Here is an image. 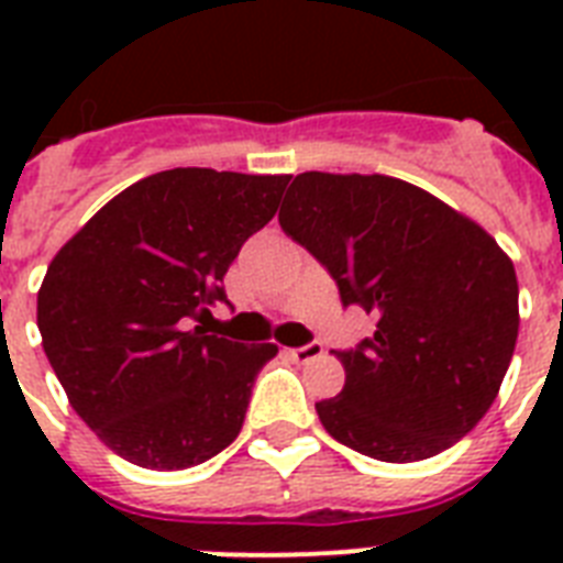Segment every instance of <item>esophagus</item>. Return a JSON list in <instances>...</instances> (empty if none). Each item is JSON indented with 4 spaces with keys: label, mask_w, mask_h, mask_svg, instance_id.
<instances>
[{
    "label": "esophagus",
    "mask_w": 563,
    "mask_h": 563,
    "mask_svg": "<svg viewBox=\"0 0 563 563\" xmlns=\"http://www.w3.org/2000/svg\"><path fill=\"white\" fill-rule=\"evenodd\" d=\"M289 353H291V360L303 365V362L318 360V356L324 353V344H321V342H309V344H303V347H291Z\"/></svg>",
    "instance_id": "34e87169"
}]
</instances>
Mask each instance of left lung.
<instances>
[{
    "label": "left lung",
    "mask_w": 563,
    "mask_h": 563,
    "mask_svg": "<svg viewBox=\"0 0 563 563\" xmlns=\"http://www.w3.org/2000/svg\"><path fill=\"white\" fill-rule=\"evenodd\" d=\"M280 228L376 316L335 351L344 388L316 402L335 441L379 462H420L471 432L515 356L517 274L494 239L435 195L385 175L303 172Z\"/></svg>",
    "instance_id": "left-lung-1"
}]
</instances>
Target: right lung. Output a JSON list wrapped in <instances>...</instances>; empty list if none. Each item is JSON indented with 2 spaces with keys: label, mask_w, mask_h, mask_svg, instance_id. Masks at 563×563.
I'll return each instance as SVG.
<instances>
[{
  "label": "right lung",
  "mask_w": 563,
  "mask_h": 563,
  "mask_svg": "<svg viewBox=\"0 0 563 563\" xmlns=\"http://www.w3.org/2000/svg\"><path fill=\"white\" fill-rule=\"evenodd\" d=\"M289 175L169 169L108 201L52 260L37 327L78 418L125 462L184 471L233 444L277 344L210 335L224 274Z\"/></svg>",
  "instance_id": "1"
}]
</instances>
